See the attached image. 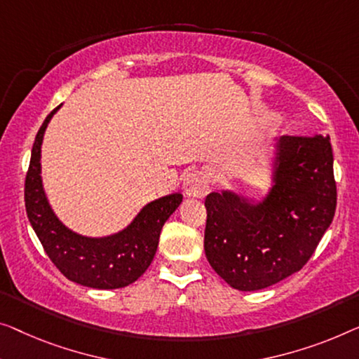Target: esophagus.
<instances>
[{
    "instance_id": "esophagus-1",
    "label": "esophagus",
    "mask_w": 359,
    "mask_h": 359,
    "mask_svg": "<svg viewBox=\"0 0 359 359\" xmlns=\"http://www.w3.org/2000/svg\"><path fill=\"white\" fill-rule=\"evenodd\" d=\"M182 190L187 196H195L201 198L208 194L210 190V179L205 172H200V170H195V172H190L185 175L184 184H182Z\"/></svg>"
}]
</instances>
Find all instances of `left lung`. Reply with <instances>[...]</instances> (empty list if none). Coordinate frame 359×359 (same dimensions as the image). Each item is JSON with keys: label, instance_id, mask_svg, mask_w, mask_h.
Listing matches in <instances>:
<instances>
[{"label": "left lung", "instance_id": "8db88e82", "mask_svg": "<svg viewBox=\"0 0 359 359\" xmlns=\"http://www.w3.org/2000/svg\"><path fill=\"white\" fill-rule=\"evenodd\" d=\"M205 206L206 258L229 285L253 292L295 274L335 214L329 135L280 137L263 200L222 190L208 195Z\"/></svg>", "mask_w": 359, "mask_h": 359}]
</instances>
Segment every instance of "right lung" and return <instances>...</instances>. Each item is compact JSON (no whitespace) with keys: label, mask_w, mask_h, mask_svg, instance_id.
<instances>
[{"label":"right lung","mask_w":359,"mask_h":359,"mask_svg":"<svg viewBox=\"0 0 359 359\" xmlns=\"http://www.w3.org/2000/svg\"><path fill=\"white\" fill-rule=\"evenodd\" d=\"M60 108L61 104L46 116L32 148L25 177L27 217L53 264L69 280L100 290L127 287L151 264L161 229L179 208L182 195L172 194L148 203L126 229L108 237H85L64 226L43 190L40 164L43 135Z\"/></svg>","instance_id":"add662e5"}]
</instances>
